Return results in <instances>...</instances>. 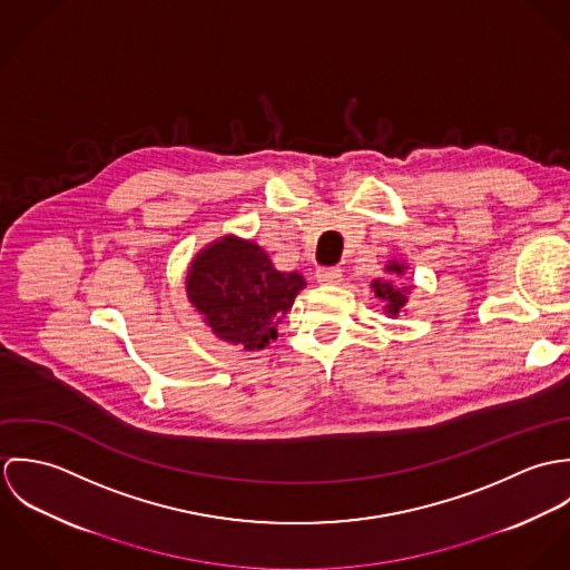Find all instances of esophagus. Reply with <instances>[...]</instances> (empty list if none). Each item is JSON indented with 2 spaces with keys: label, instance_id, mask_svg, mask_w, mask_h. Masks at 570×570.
Listing matches in <instances>:
<instances>
[{
  "label": "esophagus",
  "instance_id": "34e87169",
  "mask_svg": "<svg viewBox=\"0 0 570 570\" xmlns=\"http://www.w3.org/2000/svg\"><path fill=\"white\" fill-rule=\"evenodd\" d=\"M316 278L323 285H337L342 281V269L340 267H318Z\"/></svg>",
  "mask_w": 570,
  "mask_h": 570
}]
</instances>
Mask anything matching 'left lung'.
Here are the masks:
<instances>
[{"instance_id": "left-lung-1", "label": "left lung", "mask_w": 570, "mask_h": 570, "mask_svg": "<svg viewBox=\"0 0 570 570\" xmlns=\"http://www.w3.org/2000/svg\"><path fill=\"white\" fill-rule=\"evenodd\" d=\"M386 272L400 276V274H404V265L393 261L386 265ZM373 289H375V296L386 303V314H391V316L400 314V309L406 303V294H410V287H400L393 281H380V278L373 281Z\"/></svg>"}]
</instances>
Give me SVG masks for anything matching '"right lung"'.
I'll return each mask as SVG.
<instances>
[{
	"label": "right lung",
	"mask_w": 570,
	"mask_h": 570,
	"mask_svg": "<svg viewBox=\"0 0 570 570\" xmlns=\"http://www.w3.org/2000/svg\"><path fill=\"white\" fill-rule=\"evenodd\" d=\"M186 287L217 337L254 351L276 337V325L292 309L305 278L274 269L258 245L226 237L193 261Z\"/></svg>",
	"instance_id": "right-lung-1"
}]
</instances>
